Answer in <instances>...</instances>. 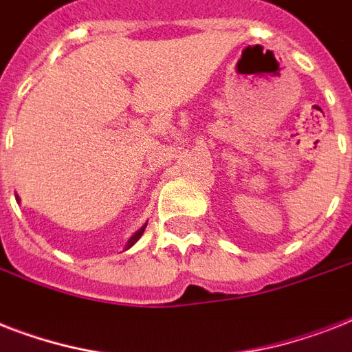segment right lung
I'll list each match as a JSON object with an SVG mask.
<instances>
[{
  "instance_id": "right-lung-1",
  "label": "right lung",
  "mask_w": 352,
  "mask_h": 352,
  "mask_svg": "<svg viewBox=\"0 0 352 352\" xmlns=\"http://www.w3.org/2000/svg\"><path fill=\"white\" fill-rule=\"evenodd\" d=\"M144 228H146V226H142V228H140V230H138V232H137V234L133 235L131 239L127 241V246H126V248H129V246H133V245H135V243H137V241H138V239H140V235H142V234H144Z\"/></svg>"
}]
</instances>
